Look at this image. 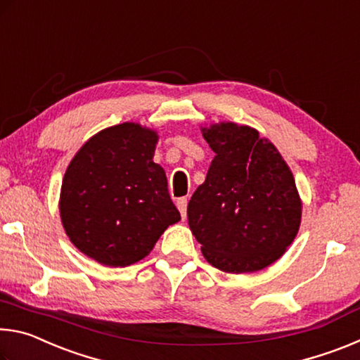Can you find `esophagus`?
Here are the masks:
<instances>
[{
    "label": "esophagus",
    "instance_id": "esophagus-1",
    "mask_svg": "<svg viewBox=\"0 0 360 360\" xmlns=\"http://www.w3.org/2000/svg\"><path fill=\"white\" fill-rule=\"evenodd\" d=\"M187 197H182V198H178V202H176V205H178V210L181 212V217L186 219V214H187Z\"/></svg>",
    "mask_w": 360,
    "mask_h": 360
}]
</instances>
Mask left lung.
Segmentation results:
<instances>
[{
  "label": "left lung",
  "instance_id": "8db88e82",
  "mask_svg": "<svg viewBox=\"0 0 360 360\" xmlns=\"http://www.w3.org/2000/svg\"><path fill=\"white\" fill-rule=\"evenodd\" d=\"M203 136L216 157L187 205L188 227L212 266L262 270L281 257L300 227L294 176L251 127L227 122L203 129Z\"/></svg>",
  "mask_w": 360,
  "mask_h": 360
}]
</instances>
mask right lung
Segmentation results:
<instances>
[{"instance_id": "obj_1", "label": "right lung", "mask_w": 360, "mask_h": 360, "mask_svg": "<svg viewBox=\"0 0 360 360\" xmlns=\"http://www.w3.org/2000/svg\"><path fill=\"white\" fill-rule=\"evenodd\" d=\"M157 133L119 124L90 138L66 169L60 214L72 245L108 266L144 259L181 219L163 168L152 160Z\"/></svg>"}]
</instances>
